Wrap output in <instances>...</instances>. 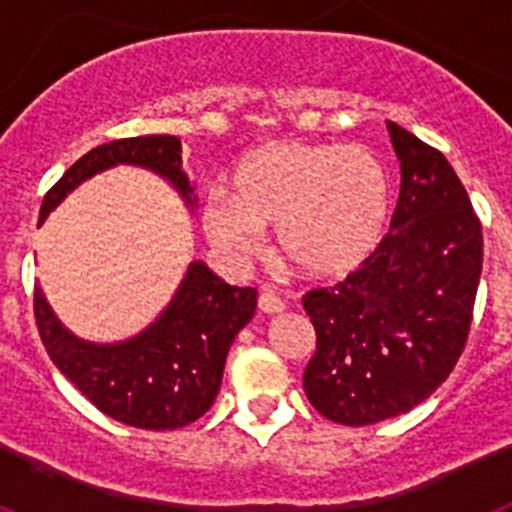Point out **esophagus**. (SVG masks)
Returning <instances> with one entry per match:
<instances>
[{"label":"esophagus","mask_w":512,"mask_h":512,"mask_svg":"<svg viewBox=\"0 0 512 512\" xmlns=\"http://www.w3.org/2000/svg\"><path fill=\"white\" fill-rule=\"evenodd\" d=\"M259 310L264 312V315H279V312H284L282 297H277L274 292H261Z\"/></svg>","instance_id":"esophagus-1"}]
</instances>
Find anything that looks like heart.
<instances>
[{"label":"heart","instance_id":"b5f03b06","mask_svg":"<svg viewBox=\"0 0 512 512\" xmlns=\"http://www.w3.org/2000/svg\"><path fill=\"white\" fill-rule=\"evenodd\" d=\"M392 212L390 174L369 148L266 143L235 164L225 202L202 207V233L243 264L274 230L277 259L307 282L351 277L377 253Z\"/></svg>","mask_w":512,"mask_h":512}]
</instances>
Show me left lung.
Wrapping results in <instances>:
<instances>
[{
	"label": "left lung",
	"mask_w": 512,
	"mask_h": 512,
	"mask_svg": "<svg viewBox=\"0 0 512 512\" xmlns=\"http://www.w3.org/2000/svg\"><path fill=\"white\" fill-rule=\"evenodd\" d=\"M400 200L377 253L333 289L302 297L315 325L305 395L333 423L408 413L449 377L482 274V225L441 151L387 120Z\"/></svg>",
	"instance_id": "8db88e82"
}]
</instances>
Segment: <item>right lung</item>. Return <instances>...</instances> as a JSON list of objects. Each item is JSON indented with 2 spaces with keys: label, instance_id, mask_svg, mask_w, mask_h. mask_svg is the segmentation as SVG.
<instances>
[{
  "label": "right lung",
  "instance_id": "right-lung-1",
  "mask_svg": "<svg viewBox=\"0 0 512 512\" xmlns=\"http://www.w3.org/2000/svg\"><path fill=\"white\" fill-rule=\"evenodd\" d=\"M120 164L153 171L174 187L184 207H194V184L182 169L179 138L143 135L112 140L81 156L45 194L38 223H45L66 194ZM256 297V289L230 287L205 261H192L169 305L125 341L94 343L71 333L40 287H35V323L58 372L97 410L133 428L174 431L212 408L230 343L253 318Z\"/></svg>",
  "mask_w": 512,
  "mask_h": 512
}]
</instances>
